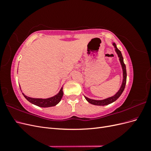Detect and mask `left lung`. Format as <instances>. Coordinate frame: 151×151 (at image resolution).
Returning a JSON list of instances; mask_svg holds the SVG:
<instances>
[{"instance_id": "8db88e82", "label": "left lung", "mask_w": 151, "mask_h": 151, "mask_svg": "<svg viewBox=\"0 0 151 151\" xmlns=\"http://www.w3.org/2000/svg\"><path fill=\"white\" fill-rule=\"evenodd\" d=\"M113 46L115 47V51L118 54V57L120 58V61L121 63V65L122 67V69H123V83L122 84L121 88L120 89V90L118 91L117 93L114 95L113 96L108 98L107 99H105L103 100H94V99H89L88 98H87L86 96H84V98H86V99L88 101L89 103L92 104H94V105H98V106H105V105H108L110 103H112L113 102L115 101L120 96V95L122 94L123 91H124V89L125 88V85H126V82H127V70H126V66L125 64L123 62V58L121 52L118 50L116 47V45L115 43H113Z\"/></svg>"}]
</instances>
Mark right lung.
Wrapping results in <instances>:
<instances>
[{"label": "right lung", "mask_w": 151, "mask_h": 151, "mask_svg": "<svg viewBox=\"0 0 151 151\" xmlns=\"http://www.w3.org/2000/svg\"><path fill=\"white\" fill-rule=\"evenodd\" d=\"M22 94H23L24 98L32 104H35L36 106H40V107L46 108V107L54 106H55L56 104H57L60 101V100L63 96V88H62L60 91H59V93L57 95L54 96L53 97L47 98V99L32 98L26 96L24 95L23 93H22Z\"/></svg>", "instance_id": "right-lung-1"}]
</instances>
